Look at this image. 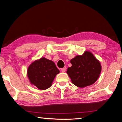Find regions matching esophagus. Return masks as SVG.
Returning <instances> with one entry per match:
<instances>
[{
    "label": "esophagus",
    "instance_id": "34e87169",
    "mask_svg": "<svg viewBox=\"0 0 122 122\" xmlns=\"http://www.w3.org/2000/svg\"><path fill=\"white\" fill-rule=\"evenodd\" d=\"M66 71V68H63L61 69V71H62V72H63V73H65Z\"/></svg>",
    "mask_w": 122,
    "mask_h": 122
}]
</instances>
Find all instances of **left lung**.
Here are the masks:
<instances>
[{
	"mask_svg": "<svg viewBox=\"0 0 122 122\" xmlns=\"http://www.w3.org/2000/svg\"><path fill=\"white\" fill-rule=\"evenodd\" d=\"M71 67L68 68L67 73L74 85L80 88L94 84L100 76L101 65L90 51H86L82 55H77L71 60Z\"/></svg>",
	"mask_w": 122,
	"mask_h": 122,
	"instance_id": "8db88e82",
	"label": "left lung"
}]
</instances>
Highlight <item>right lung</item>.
Instances as JSON below:
<instances>
[{"instance_id":"1","label":"right lung","mask_w":122,"mask_h":122,"mask_svg":"<svg viewBox=\"0 0 122 122\" xmlns=\"http://www.w3.org/2000/svg\"><path fill=\"white\" fill-rule=\"evenodd\" d=\"M59 70L52 61L45 57L36 60L29 66L27 76L30 83L40 90H45L51 86Z\"/></svg>"}]
</instances>
